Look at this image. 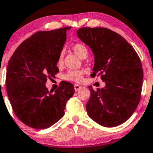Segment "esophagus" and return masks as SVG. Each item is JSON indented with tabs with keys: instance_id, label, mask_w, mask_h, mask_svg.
I'll return each mask as SVG.
<instances>
[{
	"instance_id": "obj_1",
	"label": "esophagus",
	"mask_w": 153,
	"mask_h": 153,
	"mask_svg": "<svg viewBox=\"0 0 153 153\" xmlns=\"http://www.w3.org/2000/svg\"><path fill=\"white\" fill-rule=\"evenodd\" d=\"M74 88H75V91H79L80 88H82V86H81V85H78V84H75V85H74Z\"/></svg>"
}]
</instances>
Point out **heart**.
I'll use <instances>...</instances> for the list:
<instances>
[{
	"label": "heart",
	"mask_w": 153,
	"mask_h": 153,
	"mask_svg": "<svg viewBox=\"0 0 153 153\" xmlns=\"http://www.w3.org/2000/svg\"><path fill=\"white\" fill-rule=\"evenodd\" d=\"M72 50L80 59H85L88 56V49L83 43H76L72 47ZM63 59L64 54L61 52L57 59L58 65H62ZM83 70H70L64 75V79L69 81L80 82L83 78Z\"/></svg>",
	"instance_id": "obj_1"
}]
</instances>
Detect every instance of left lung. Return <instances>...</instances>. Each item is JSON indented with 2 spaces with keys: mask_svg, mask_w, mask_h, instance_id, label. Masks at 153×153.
I'll list each match as a JSON object with an SVG mask.
<instances>
[{
  "mask_svg": "<svg viewBox=\"0 0 153 153\" xmlns=\"http://www.w3.org/2000/svg\"><path fill=\"white\" fill-rule=\"evenodd\" d=\"M78 38L94 55L92 78L101 75L103 88L94 91L89 85L86 111L100 125L114 127L132 115L141 99L143 69L138 54L126 40L104 27H81Z\"/></svg>",
  "mask_w": 153,
  "mask_h": 153,
  "instance_id": "obj_1",
  "label": "left lung"
}]
</instances>
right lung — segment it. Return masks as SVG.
Listing matches in <instances>:
<instances>
[{"mask_svg": "<svg viewBox=\"0 0 153 153\" xmlns=\"http://www.w3.org/2000/svg\"><path fill=\"white\" fill-rule=\"evenodd\" d=\"M70 28L35 33L18 46L8 62V97L16 117L31 128H47L56 123L75 93L69 82L62 81L53 94L45 85L59 72L57 59Z\"/></svg>", "mask_w": 153, "mask_h": 153, "instance_id": "right-lung-1", "label": "right lung"}]
</instances>
